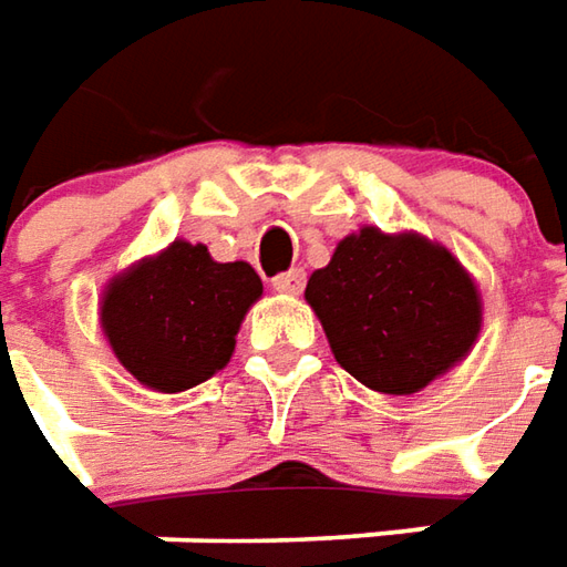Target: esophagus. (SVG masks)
I'll use <instances>...</instances> for the list:
<instances>
[{
    "label": "esophagus",
    "mask_w": 567,
    "mask_h": 567,
    "mask_svg": "<svg viewBox=\"0 0 567 567\" xmlns=\"http://www.w3.org/2000/svg\"><path fill=\"white\" fill-rule=\"evenodd\" d=\"M303 282H307L303 269H288V272L272 279V291H279V295H301Z\"/></svg>",
    "instance_id": "obj_1"
}]
</instances>
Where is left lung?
<instances>
[{"instance_id":"obj_1","label":"left lung","mask_w":567,"mask_h":567,"mask_svg":"<svg viewBox=\"0 0 567 567\" xmlns=\"http://www.w3.org/2000/svg\"><path fill=\"white\" fill-rule=\"evenodd\" d=\"M336 361L382 395H414L458 367L480 339L474 276L420 231L363 225L307 279Z\"/></svg>"}]
</instances>
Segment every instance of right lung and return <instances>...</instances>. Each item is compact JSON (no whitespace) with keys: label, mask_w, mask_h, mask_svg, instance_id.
<instances>
[{"label":"right lung","mask_w":567,"mask_h":567,"mask_svg":"<svg viewBox=\"0 0 567 567\" xmlns=\"http://www.w3.org/2000/svg\"><path fill=\"white\" fill-rule=\"evenodd\" d=\"M260 295L250 264H216L206 245L175 238L109 279L100 326L134 380L175 395L231 361L235 336Z\"/></svg>","instance_id":"obj_1"}]
</instances>
